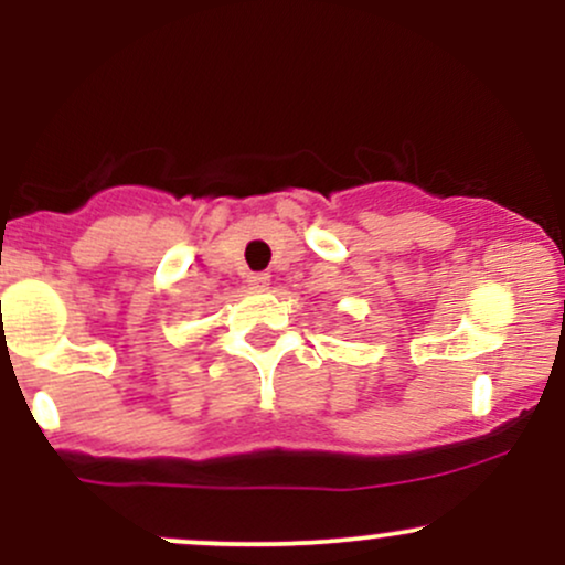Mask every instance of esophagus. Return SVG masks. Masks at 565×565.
Listing matches in <instances>:
<instances>
[{
	"label": "esophagus",
	"mask_w": 565,
	"mask_h": 565,
	"mask_svg": "<svg viewBox=\"0 0 565 565\" xmlns=\"http://www.w3.org/2000/svg\"><path fill=\"white\" fill-rule=\"evenodd\" d=\"M268 281H270L268 274H249V276H246V284H249L252 289H265V287H268Z\"/></svg>",
	"instance_id": "obj_1"
}]
</instances>
